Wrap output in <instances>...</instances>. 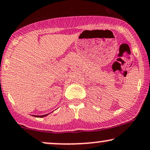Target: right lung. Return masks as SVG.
Instances as JSON below:
<instances>
[{"label": "right lung", "mask_w": 150, "mask_h": 150, "mask_svg": "<svg viewBox=\"0 0 150 150\" xmlns=\"http://www.w3.org/2000/svg\"><path fill=\"white\" fill-rule=\"evenodd\" d=\"M49 114H47V115H40V116H39V115H34V117H44L47 116V115H48Z\"/></svg>", "instance_id": "1"}]
</instances>
